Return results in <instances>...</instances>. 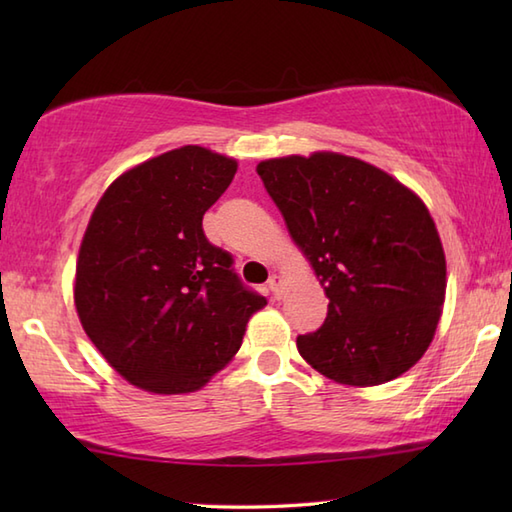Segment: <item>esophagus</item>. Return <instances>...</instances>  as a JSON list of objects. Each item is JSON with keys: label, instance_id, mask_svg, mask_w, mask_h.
Listing matches in <instances>:
<instances>
[{"label": "esophagus", "instance_id": "obj_1", "mask_svg": "<svg viewBox=\"0 0 512 512\" xmlns=\"http://www.w3.org/2000/svg\"><path fill=\"white\" fill-rule=\"evenodd\" d=\"M281 288H284V279H281L279 275H273V277L268 279V290H270V295H273L275 299L281 297Z\"/></svg>", "mask_w": 512, "mask_h": 512}]
</instances>
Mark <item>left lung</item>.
I'll list each match as a JSON object with an SVG mask.
<instances>
[{
  "label": "left lung",
  "mask_w": 512,
  "mask_h": 512,
  "mask_svg": "<svg viewBox=\"0 0 512 512\" xmlns=\"http://www.w3.org/2000/svg\"><path fill=\"white\" fill-rule=\"evenodd\" d=\"M328 295L299 354L336 383L372 387L416 365L436 334L447 262L427 206L367 162L317 151L257 165Z\"/></svg>",
  "instance_id": "1"
}]
</instances>
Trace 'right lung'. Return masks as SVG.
<instances>
[{"label": "right lung", "mask_w": 512, "mask_h": 512, "mask_svg": "<svg viewBox=\"0 0 512 512\" xmlns=\"http://www.w3.org/2000/svg\"><path fill=\"white\" fill-rule=\"evenodd\" d=\"M235 171L233 158L211 149H173L116 178L90 217L76 262V312L105 361L140 389H200L266 306L202 228Z\"/></svg>", "instance_id": "1"}]
</instances>
